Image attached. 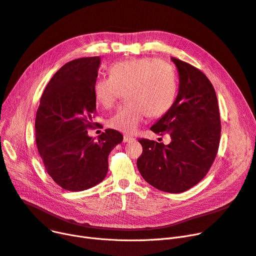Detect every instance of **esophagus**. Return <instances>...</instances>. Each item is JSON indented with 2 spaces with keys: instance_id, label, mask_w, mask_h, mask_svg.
<instances>
[{
  "instance_id": "1",
  "label": "esophagus",
  "mask_w": 256,
  "mask_h": 256,
  "mask_svg": "<svg viewBox=\"0 0 256 256\" xmlns=\"http://www.w3.org/2000/svg\"><path fill=\"white\" fill-rule=\"evenodd\" d=\"M132 140H134V137H132V136H128V135H124V143L132 142Z\"/></svg>"
}]
</instances>
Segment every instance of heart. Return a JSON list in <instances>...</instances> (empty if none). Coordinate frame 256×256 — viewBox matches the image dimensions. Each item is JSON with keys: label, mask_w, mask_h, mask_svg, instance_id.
I'll list each match as a JSON object with an SVG mask.
<instances>
[{"label": "heart", "mask_w": 256, "mask_h": 256, "mask_svg": "<svg viewBox=\"0 0 256 256\" xmlns=\"http://www.w3.org/2000/svg\"><path fill=\"white\" fill-rule=\"evenodd\" d=\"M124 88L128 100L118 106L108 126L132 134L147 115L162 116L172 106L176 96V74L163 60L150 57L121 60L110 66L109 76L96 80L93 93L102 106L110 108Z\"/></svg>", "instance_id": "1"}]
</instances>
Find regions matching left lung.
Segmentation results:
<instances>
[{"mask_svg": "<svg viewBox=\"0 0 256 256\" xmlns=\"http://www.w3.org/2000/svg\"><path fill=\"white\" fill-rule=\"evenodd\" d=\"M180 76L176 102L150 130L169 134L168 145L139 139L142 154L137 167L142 178L168 193H182L202 180L216 158L221 121L218 100L210 80L193 65L171 58Z\"/></svg>", "mask_w": 256, "mask_h": 256, "instance_id": "8db88e82", "label": "left lung"}]
</instances>
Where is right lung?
Returning a JSON list of instances; mask_svg holds the SVG:
<instances>
[{
    "mask_svg": "<svg viewBox=\"0 0 256 256\" xmlns=\"http://www.w3.org/2000/svg\"><path fill=\"white\" fill-rule=\"evenodd\" d=\"M100 57H86L64 64L46 85L36 112L35 138L48 176L62 189L84 191L104 180L108 156L124 136L106 128L98 141L88 136L96 98Z\"/></svg>",
    "mask_w": 256,
    "mask_h": 256,
    "instance_id": "1",
    "label": "right lung"
}]
</instances>
